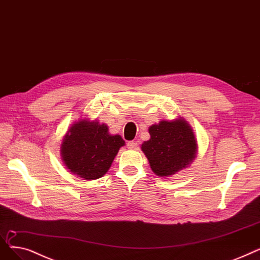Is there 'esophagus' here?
<instances>
[{
	"label": "esophagus",
	"instance_id": "34e87169",
	"mask_svg": "<svg viewBox=\"0 0 260 260\" xmlns=\"http://www.w3.org/2000/svg\"><path fill=\"white\" fill-rule=\"evenodd\" d=\"M127 146H128L129 149H137V148H138V143L131 141V142H128Z\"/></svg>",
	"mask_w": 260,
	"mask_h": 260
}]
</instances>
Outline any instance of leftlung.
<instances>
[{"mask_svg": "<svg viewBox=\"0 0 260 260\" xmlns=\"http://www.w3.org/2000/svg\"><path fill=\"white\" fill-rule=\"evenodd\" d=\"M150 139L142 144V151L157 177L168 178L187 168L198 152L194 132L183 117L162 119L148 129Z\"/></svg>", "mask_w": 260, "mask_h": 260, "instance_id": "left-lung-1", "label": "left lung"}]
</instances>
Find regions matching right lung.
I'll return each instance as SVG.
<instances>
[{
    "mask_svg": "<svg viewBox=\"0 0 260 260\" xmlns=\"http://www.w3.org/2000/svg\"><path fill=\"white\" fill-rule=\"evenodd\" d=\"M122 146L125 141L119 134H110L106 123L84 117L68 129L60 154L73 175L92 181L107 174Z\"/></svg>",
    "mask_w": 260,
    "mask_h": 260,
    "instance_id": "1",
    "label": "right lung"
}]
</instances>
